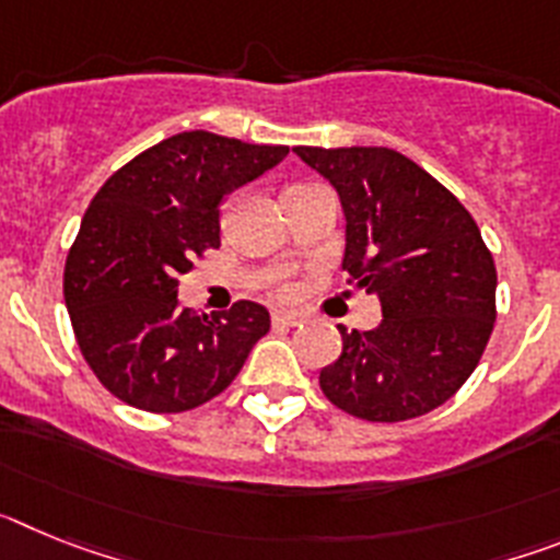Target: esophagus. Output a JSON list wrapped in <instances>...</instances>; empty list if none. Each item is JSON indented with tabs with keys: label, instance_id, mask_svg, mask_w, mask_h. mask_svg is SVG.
Masks as SVG:
<instances>
[{
	"label": "esophagus",
	"instance_id": "34e87169",
	"mask_svg": "<svg viewBox=\"0 0 560 560\" xmlns=\"http://www.w3.org/2000/svg\"><path fill=\"white\" fill-rule=\"evenodd\" d=\"M271 323H275V328H296L303 319L296 314H289V311H275V314H271Z\"/></svg>",
	"mask_w": 560,
	"mask_h": 560
}]
</instances>
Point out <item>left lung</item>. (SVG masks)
<instances>
[{"mask_svg":"<svg viewBox=\"0 0 560 560\" xmlns=\"http://www.w3.org/2000/svg\"><path fill=\"white\" fill-rule=\"evenodd\" d=\"M294 153L336 187L348 283L378 296L381 325L341 330L319 387L375 423L420 418L463 387L497 319V266L477 221L446 187L393 148Z\"/></svg>","mask_w":560,"mask_h":560,"instance_id":"left-lung-1","label":"left lung"}]
</instances>
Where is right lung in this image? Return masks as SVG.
<instances>
[{
    "label": "right lung",
    "mask_w": 560,
    "mask_h": 560,
    "mask_svg": "<svg viewBox=\"0 0 560 560\" xmlns=\"http://www.w3.org/2000/svg\"><path fill=\"white\" fill-rule=\"evenodd\" d=\"M252 145L182 131L108 176L89 205L63 269L78 348L103 387L145 412H187L230 387L269 311L241 300L215 316L179 305V277L221 246V201L285 160Z\"/></svg>",
    "instance_id": "obj_1"
}]
</instances>
